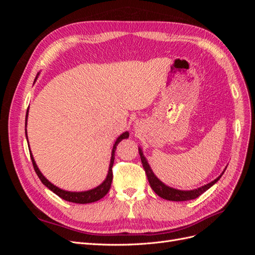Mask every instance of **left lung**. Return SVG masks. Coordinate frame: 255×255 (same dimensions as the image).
<instances>
[{"mask_svg":"<svg viewBox=\"0 0 255 255\" xmlns=\"http://www.w3.org/2000/svg\"><path fill=\"white\" fill-rule=\"evenodd\" d=\"M138 151H139L141 163H142L143 169L145 171L146 177H148V181L150 183L151 188L154 190V192H155L157 196H159L163 199L169 200V201H188V200L198 198L199 196H201L204 191H206L208 188H211L216 182H218V180L220 179L221 175L225 173L226 169H227L226 168L225 170H223V172L217 177V179H215L214 181L204 185V186H202V187H199L197 189H192V190H180V189L169 187L163 182L159 181V179H157V176L153 173L152 169L148 163V160H146L145 157L143 156L142 150L140 148H138Z\"/></svg>","mask_w":255,"mask_h":255,"instance_id":"obj_1","label":"left lung"}]
</instances>
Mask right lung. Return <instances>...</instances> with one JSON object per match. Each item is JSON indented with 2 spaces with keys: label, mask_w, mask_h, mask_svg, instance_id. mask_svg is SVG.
I'll list each match as a JSON object with an SVG mask.
<instances>
[{
  "label": "right lung",
  "mask_w": 255,
  "mask_h": 255,
  "mask_svg": "<svg viewBox=\"0 0 255 255\" xmlns=\"http://www.w3.org/2000/svg\"><path fill=\"white\" fill-rule=\"evenodd\" d=\"M38 75H39V73L37 74L35 81L37 80ZM34 81V82H35ZM27 115H28V109L26 111V116H25V128H26V121H27ZM25 135H26V139H27V134H26V128H25ZM129 136L128 132H125L122 133L118 138L117 140H116L114 146H113V151H112V157H111V163H110V168H109V173H107V176L106 179L104 180V182L102 184H100L99 186H97L96 188L94 189H90V190H87V191H80V192H75V191H67V190H63L60 189L58 187H56L55 185H53L51 182H49L45 177L43 176V174L40 172L39 168L37 167L36 165V161L33 157V154L32 152L29 151V154H30V159H32V163H33V166H34V169L35 171L38 175V177H39L40 181L42 182L43 185H45L50 190H52L54 194H56L58 197H60L61 199L66 200V201H69V202H73V203H80V204H86V203H91V202H96L98 201V200L102 199L107 192H109L110 188H111V185H112V181H113V165H114V160H115V152H116V148H117L118 143L122 140V139H126V138H128ZM28 142V140H27Z\"/></svg>",
  "instance_id": "right-lung-1"
}]
</instances>
